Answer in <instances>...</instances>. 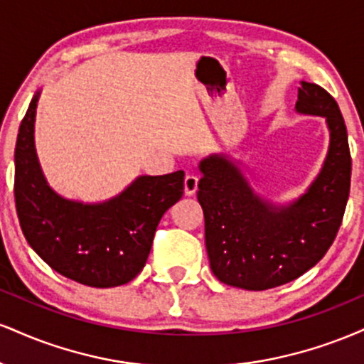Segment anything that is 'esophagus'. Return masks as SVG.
Masks as SVG:
<instances>
[{"label": "esophagus", "mask_w": 364, "mask_h": 364, "mask_svg": "<svg viewBox=\"0 0 364 364\" xmlns=\"http://www.w3.org/2000/svg\"><path fill=\"white\" fill-rule=\"evenodd\" d=\"M196 185H198V178L195 174H186L185 178V195L193 196L196 191Z\"/></svg>", "instance_id": "1"}]
</instances>
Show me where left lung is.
<instances>
[{
    "label": "left lung",
    "mask_w": 364,
    "mask_h": 364,
    "mask_svg": "<svg viewBox=\"0 0 364 364\" xmlns=\"http://www.w3.org/2000/svg\"><path fill=\"white\" fill-rule=\"evenodd\" d=\"M296 109L327 118L330 147L318 178L291 207H275L253 193L232 162L212 156L200 162L198 198L205 245L220 282L265 291L294 281L328 252L344 217L350 188L348 129L336 99L301 82Z\"/></svg>",
    "instance_id": "left-lung-1"
}]
</instances>
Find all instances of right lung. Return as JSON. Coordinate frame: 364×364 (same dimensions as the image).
Instances as JSON below:
<instances>
[{"label":"right lung","mask_w":364,"mask_h":364,"mask_svg":"<svg viewBox=\"0 0 364 364\" xmlns=\"http://www.w3.org/2000/svg\"><path fill=\"white\" fill-rule=\"evenodd\" d=\"M37 97L15 145V207L25 240L58 274L90 287H114L141 272L164 212L185 190V173L140 176L123 193L83 205L48 186L34 147Z\"/></svg>","instance_id":"obj_1"}]
</instances>
